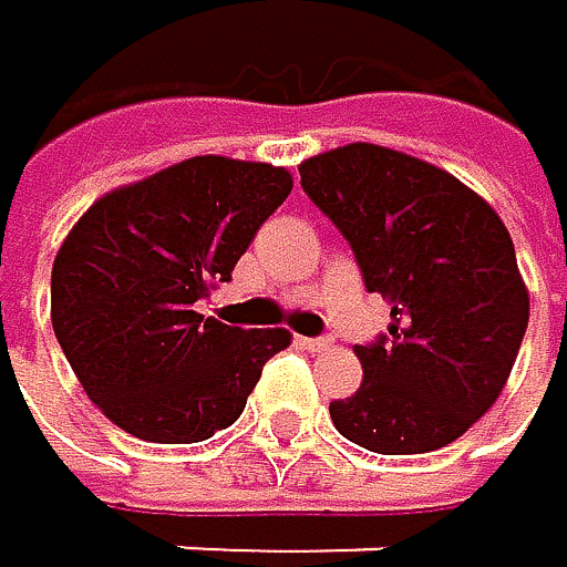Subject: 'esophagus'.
<instances>
[{"label": "esophagus", "instance_id": "obj_1", "mask_svg": "<svg viewBox=\"0 0 567 567\" xmlns=\"http://www.w3.org/2000/svg\"><path fill=\"white\" fill-rule=\"evenodd\" d=\"M296 343H299L302 350H312V353H316V350H326L333 340H330V337H296Z\"/></svg>", "mask_w": 567, "mask_h": 567}]
</instances>
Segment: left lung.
<instances>
[{"label":"left lung","instance_id":"1","mask_svg":"<svg viewBox=\"0 0 567 567\" xmlns=\"http://www.w3.org/2000/svg\"><path fill=\"white\" fill-rule=\"evenodd\" d=\"M309 200L350 241L388 337L357 347L363 384L330 401L337 432L381 455L455 442L499 398L530 299L496 210L452 173L353 142L299 166Z\"/></svg>","mask_w":567,"mask_h":567}]
</instances>
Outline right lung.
Listing matches in <instances>:
<instances>
[{
    "instance_id": "obj_1",
    "label": "right lung",
    "mask_w": 567,
    "mask_h": 567,
    "mask_svg": "<svg viewBox=\"0 0 567 567\" xmlns=\"http://www.w3.org/2000/svg\"><path fill=\"white\" fill-rule=\"evenodd\" d=\"M281 166L193 156L118 186L74 224L50 275L53 333L87 398L135 439L189 445L237 422L289 330H241L210 296L286 204Z\"/></svg>"
}]
</instances>
